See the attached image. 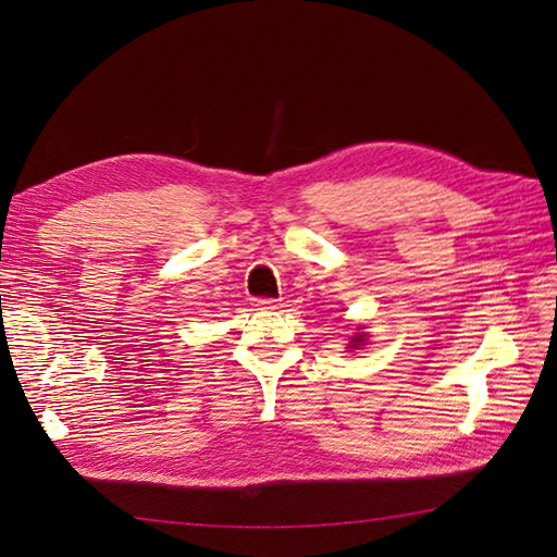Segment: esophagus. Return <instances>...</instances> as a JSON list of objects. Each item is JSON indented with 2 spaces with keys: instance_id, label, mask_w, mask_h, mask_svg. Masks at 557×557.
Here are the masks:
<instances>
[{
  "instance_id": "1",
  "label": "esophagus",
  "mask_w": 557,
  "mask_h": 557,
  "mask_svg": "<svg viewBox=\"0 0 557 557\" xmlns=\"http://www.w3.org/2000/svg\"><path fill=\"white\" fill-rule=\"evenodd\" d=\"M252 305L260 307V309H276V299H252Z\"/></svg>"
}]
</instances>
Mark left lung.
Masks as SVG:
<instances>
[{
	"label": "left lung",
	"instance_id": "left-lung-1",
	"mask_svg": "<svg viewBox=\"0 0 557 557\" xmlns=\"http://www.w3.org/2000/svg\"><path fill=\"white\" fill-rule=\"evenodd\" d=\"M358 330H362V327H358ZM364 342H367V332H356L350 336L348 348H360V346H364Z\"/></svg>",
	"mask_w": 557,
	"mask_h": 557
}]
</instances>
